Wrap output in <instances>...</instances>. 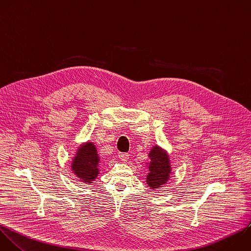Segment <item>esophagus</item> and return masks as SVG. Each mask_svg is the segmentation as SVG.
Masks as SVG:
<instances>
[{
  "label": "esophagus",
  "instance_id": "1",
  "mask_svg": "<svg viewBox=\"0 0 251 251\" xmlns=\"http://www.w3.org/2000/svg\"><path fill=\"white\" fill-rule=\"evenodd\" d=\"M119 158L121 161L123 162H126L127 159H128V154L127 153H119Z\"/></svg>",
  "mask_w": 251,
  "mask_h": 251
}]
</instances>
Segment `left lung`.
<instances>
[{
	"instance_id": "obj_1",
	"label": "left lung",
	"mask_w": 251,
	"mask_h": 251,
	"mask_svg": "<svg viewBox=\"0 0 251 251\" xmlns=\"http://www.w3.org/2000/svg\"><path fill=\"white\" fill-rule=\"evenodd\" d=\"M149 162L146 163L148 173L146 184L150 189L156 190L164 186L172 175V165L168 152L159 145L153 146L148 153Z\"/></svg>"
}]
</instances>
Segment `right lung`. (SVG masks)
I'll return each mask as SVG.
<instances>
[{
  "instance_id": "right-lung-1",
  "label": "right lung",
  "mask_w": 251,
  "mask_h": 251,
  "mask_svg": "<svg viewBox=\"0 0 251 251\" xmlns=\"http://www.w3.org/2000/svg\"><path fill=\"white\" fill-rule=\"evenodd\" d=\"M100 156L94 142L80 144L73 157L71 170L79 181L91 184L99 176Z\"/></svg>"
}]
</instances>
